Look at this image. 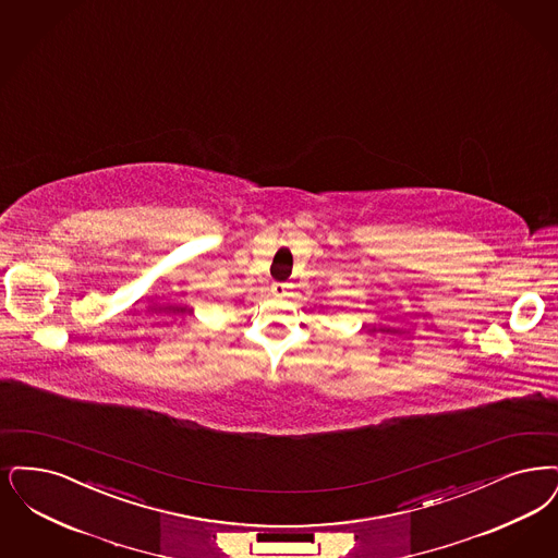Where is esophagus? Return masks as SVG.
Here are the masks:
<instances>
[{"mask_svg": "<svg viewBox=\"0 0 558 558\" xmlns=\"http://www.w3.org/2000/svg\"><path fill=\"white\" fill-rule=\"evenodd\" d=\"M271 292H274V294H278V296H284V294L289 292V287H287V284H274V287H271Z\"/></svg>", "mask_w": 558, "mask_h": 558, "instance_id": "1", "label": "esophagus"}]
</instances>
